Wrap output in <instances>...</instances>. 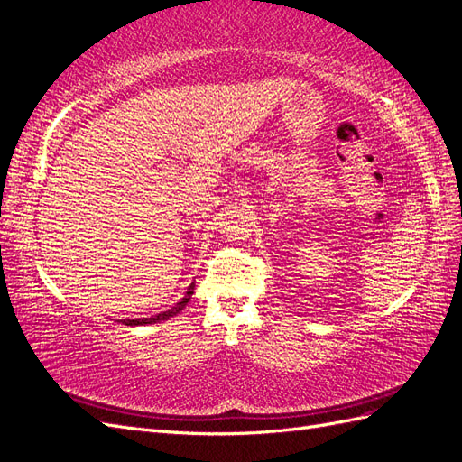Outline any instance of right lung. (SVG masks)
Instances as JSON below:
<instances>
[{"label": "right lung", "instance_id": "add662e5", "mask_svg": "<svg viewBox=\"0 0 462 462\" xmlns=\"http://www.w3.org/2000/svg\"><path fill=\"white\" fill-rule=\"evenodd\" d=\"M192 292H194V283H190V285H189V289H187V292H185V297L180 299L175 306H171L170 310L160 312V314L152 316V318H134V319H121V321H123L125 326H146V324H156V321H165V319H170V318L177 316L180 310L185 309L187 302H189V300H190V297H192Z\"/></svg>", "mask_w": 462, "mask_h": 462}]
</instances>
